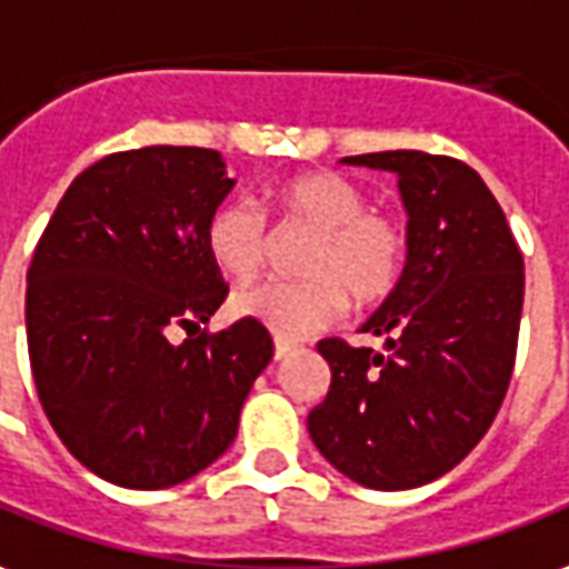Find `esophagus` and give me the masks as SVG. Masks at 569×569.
Here are the masks:
<instances>
[{
    "instance_id": "esophagus-1",
    "label": "esophagus",
    "mask_w": 569,
    "mask_h": 569,
    "mask_svg": "<svg viewBox=\"0 0 569 569\" xmlns=\"http://www.w3.org/2000/svg\"><path fill=\"white\" fill-rule=\"evenodd\" d=\"M291 350H293L291 343H284V340H276V350H272V352H276V362H278V359H284V356H288Z\"/></svg>"
}]
</instances>
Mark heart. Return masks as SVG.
Segmentation results:
<instances>
[{"instance_id":"1","label":"heart","mask_w":569,"mask_h":569,"mask_svg":"<svg viewBox=\"0 0 569 569\" xmlns=\"http://www.w3.org/2000/svg\"><path fill=\"white\" fill-rule=\"evenodd\" d=\"M269 203L291 226H307L316 241L307 250L300 284H257L234 293L238 319L262 325L278 340L316 335L350 309L378 307L402 276L406 234L397 219L368 210L366 191L347 176L328 170L297 172L269 188ZM207 253L222 276L244 284L260 276L269 232L244 201H226L207 219Z\"/></svg>"}]
</instances>
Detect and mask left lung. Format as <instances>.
<instances>
[{
  "label": "left lung",
  "mask_w": 569,
  "mask_h": 569,
  "mask_svg": "<svg viewBox=\"0 0 569 569\" xmlns=\"http://www.w3.org/2000/svg\"><path fill=\"white\" fill-rule=\"evenodd\" d=\"M340 163L393 172L409 257L362 331L383 350L319 343L328 397L309 411L316 449L368 489L425 487L471 452L515 371L523 257L499 201L461 160L378 151Z\"/></svg>",
  "instance_id": "obj_1"
}]
</instances>
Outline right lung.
<instances>
[{
	"mask_svg": "<svg viewBox=\"0 0 569 569\" xmlns=\"http://www.w3.org/2000/svg\"><path fill=\"white\" fill-rule=\"evenodd\" d=\"M232 188L219 151L132 148L82 170L39 238L33 383L70 456L108 483L167 489L213 465L272 359L257 322L201 331L226 300L203 232Z\"/></svg>",
	"mask_w": 569,
	"mask_h": 569,
	"instance_id": "right-lung-1",
	"label": "right lung"
}]
</instances>
